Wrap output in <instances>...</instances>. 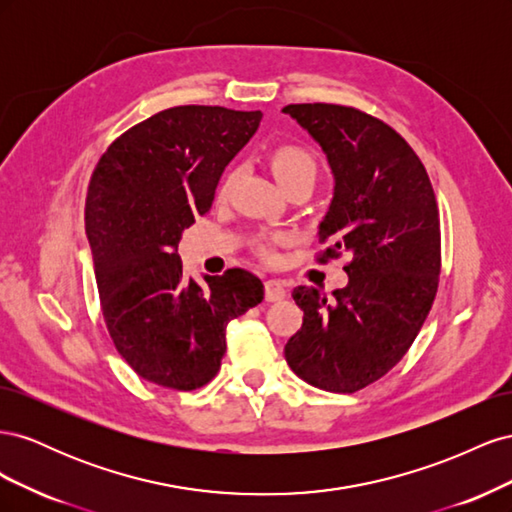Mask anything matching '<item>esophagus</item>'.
<instances>
[{
    "label": "esophagus",
    "instance_id": "1",
    "mask_svg": "<svg viewBox=\"0 0 512 512\" xmlns=\"http://www.w3.org/2000/svg\"><path fill=\"white\" fill-rule=\"evenodd\" d=\"M286 297V284L280 282V280H267L265 282V299L269 303H275V301H282Z\"/></svg>",
    "mask_w": 512,
    "mask_h": 512
}]
</instances>
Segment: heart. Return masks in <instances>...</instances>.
Returning <instances> with one entry per match:
<instances>
[{"label":"heart","mask_w":512,"mask_h":512,"mask_svg":"<svg viewBox=\"0 0 512 512\" xmlns=\"http://www.w3.org/2000/svg\"><path fill=\"white\" fill-rule=\"evenodd\" d=\"M269 168L286 192L290 188H294V185H301V183L314 185V181L318 177V160L314 153L301 145H294V143H284V145H277L275 149H271ZM235 175H237L235 170H230V173L226 175L224 185H222L224 192L230 188L232 181H235ZM273 245H275V239H262L256 243V252L262 258L271 260Z\"/></svg>","instance_id":"b5f03b06"}]
</instances>
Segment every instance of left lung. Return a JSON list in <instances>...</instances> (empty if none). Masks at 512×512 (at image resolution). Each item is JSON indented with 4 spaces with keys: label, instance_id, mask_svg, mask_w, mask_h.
Returning a JSON list of instances; mask_svg holds the SVG:
<instances>
[{
    "label": "left lung",
    "instance_id": "1",
    "mask_svg": "<svg viewBox=\"0 0 512 512\" xmlns=\"http://www.w3.org/2000/svg\"><path fill=\"white\" fill-rule=\"evenodd\" d=\"M327 153L335 194L316 260L350 252L346 288L329 299L297 286L303 324L284 348L290 369L329 393H356L404 359L438 292L436 194L423 162L389 123L342 104H288Z\"/></svg>",
    "mask_w": 512,
    "mask_h": 512
}]
</instances>
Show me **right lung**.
Listing matches in <instances>:
<instances>
[{"instance_id": "add662e5", "label": "right lung", "mask_w": 512, "mask_h": 512, "mask_svg": "<svg viewBox=\"0 0 512 512\" xmlns=\"http://www.w3.org/2000/svg\"><path fill=\"white\" fill-rule=\"evenodd\" d=\"M260 111L173 106L117 136L85 200L100 307L121 359L164 389L194 391L220 371L226 327L265 297L245 269L185 280L181 232L211 209L226 164Z\"/></svg>"}]
</instances>
